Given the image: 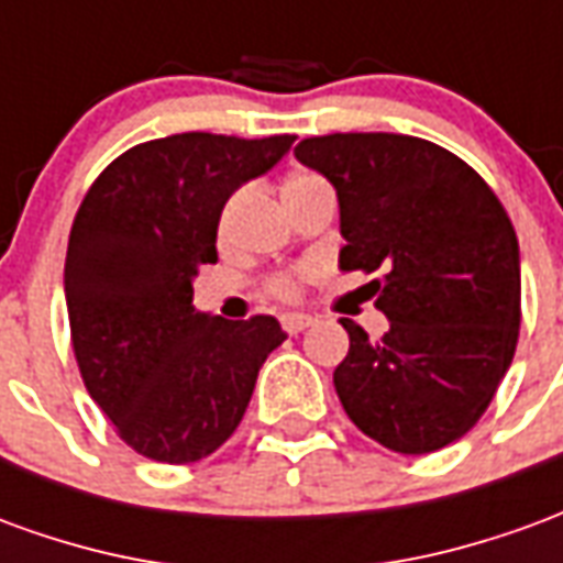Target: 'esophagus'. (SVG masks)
<instances>
[{
  "label": "esophagus",
  "mask_w": 563,
  "mask_h": 563,
  "mask_svg": "<svg viewBox=\"0 0 563 563\" xmlns=\"http://www.w3.org/2000/svg\"><path fill=\"white\" fill-rule=\"evenodd\" d=\"M313 322H317V319H313V317H301V313H286V317L280 319V325L286 331H289V334L307 331V329H310V325H313Z\"/></svg>",
  "instance_id": "esophagus-1"
}]
</instances>
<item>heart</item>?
<instances>
[{
	"label": "heart",
	"instance_id": "b5f03b06",
	"mask_svg": "<svg viewBox=\"0 0 563 563\" xmlns=\"http://www.w3.org/2000/svg\"><path fill=\"white\" fill-rule=\"evenodd\" d=\"M325 180L319 177V174H310V172H301V174H292L286 184H283V201H292V198H301L307 192H317V189H325ZM244 205V189H234L232 196L225 198V205L220 210V222H217V229H220V238H225L229 232V225H232L234 213L238 208ZM268 292L274 298H295L298 295V283H295L292 274H277V277H271L268 280Z\"/></svg>",
	"mask_w": 563,
	"mask_h": 563
}]
</instances>
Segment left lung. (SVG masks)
<instances>
[{
  "mask_svg": "<svg viewBox=\"0 0 563 563\" xmlns=\"http://www.w3.org/2000/svg\"><path fill=\"white\" fill-rule=\"evenodd\" d=\"M295 156L338 189L341 271H377L389 319L379 341L341 319L343 410L391 452L449 446L479 422L516 355L521 271L507 210L467 162L413 135L334 132Z\"/></svg>",
  "mask_w": 563,
  "mask_h": 563,
  "instance_id": "1",
  "label": "left lung"
}]
</instances>
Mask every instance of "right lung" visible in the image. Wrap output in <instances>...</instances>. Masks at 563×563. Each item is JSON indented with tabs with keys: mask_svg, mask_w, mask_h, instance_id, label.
<instances>
[{
	"mask_svg": "<svg viewBox=\"0 0 563 563\" xmlns=\"http://www.w3.org/2000/svg\"><path fill=\"white\" fill-rule=\"evenodd\" d=\"M295 135L184 132L126 150L84 196L68 234L71 346L120 440L162 464L208 459L234 434L258 367L286 334L274 317H208L192 280L217 262L238 186L271 172Z\"/></svg>",
	"mask_w": 563,
	"mask_h": 563,
	"instance_id": "add662e5",
	"label": "right lung"
}]
</instances>
